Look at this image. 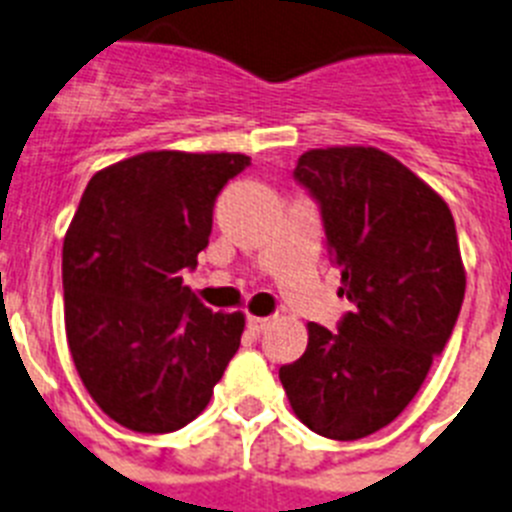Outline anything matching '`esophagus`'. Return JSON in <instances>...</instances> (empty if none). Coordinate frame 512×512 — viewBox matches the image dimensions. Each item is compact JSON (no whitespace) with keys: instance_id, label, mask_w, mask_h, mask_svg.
Here are the masks:
<instances>
[{"instance_id":"34e87169","label":"esophagus","mask_w":512,"mask_h":512,"mask_svg":"<svg viewBox=\"0 0 512 512\" xmlns=\"http://www.w3.org/2000/svg\"><path fill=\"white\" fill-rule=\"evenodd\" d=\"M269 325H271V318H253V315L248 318V330H251L253 336H261Z\"/></svg>"}]
</instances>
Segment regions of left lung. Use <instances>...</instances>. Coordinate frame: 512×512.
<instances>
[{
  "instance_id": "8db88e82",
  "label": "left lung",
  "mask_w": 512,
  "mask_h": 512,
  "mask_svg": "<svg viewBox=\"0 0 512 512\" xmlns=\"http://www.w3.org/2000/svg\"><path fill=\"white\" fill-rule=\"evenodd\" d=\"M295 179L318 200L354 310L338 333L307 323L305 354L279 379L310 431L356 441L408 408L451 338L467 289L456 225L441 194L379 148H312Z\"/></svg>"
}]
</instances>
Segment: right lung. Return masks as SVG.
<instances>
[{"mask_svg":"<svg viewBox=\"0 0 512 512\" xmlns=\"http://www.w3.org/2000/svg\"><path fill=\"white\" fill-rule=\"evenodd\" d=\"M243 153L148 151L97 171L63 241V318L92 400L135 433L192 423L241 346L243 312L182 282Z\"/></svg>","mask_w":512,"mask_h":512,"instance_id":"obj_1","label":"right lung"}]
</instances>
